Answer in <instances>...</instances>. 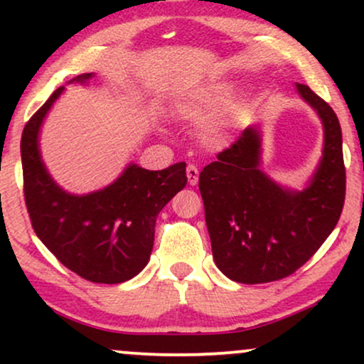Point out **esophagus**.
Returning <instances> with one entry per match:
<instances>
[{
    "instance_id": "obj_1",
    "label": "esophagus",
    "mask_w": 364,
    "mask_h": 364,
    "mask_svg": "<svg viewBox=\"0 0 364 364\" xmlns=\"http://www.w3.org/2000/svg\"><path fill=\"white\" fill-rule=\"evenodd\" d=\"M198 176H200L198 168H196L195 164H188V168H186V178H188V183H190L191 186L198 183Z\"/></svg>"
}]
</instances>
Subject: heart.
I'll list each match as a JSON object with an SVG mask.
<instances>
[{
	"label": "heart",
	"mask_w": 364,
	"mask_h": 364,
	"mask_svg": "<svg viewBox=\"0 0 364 364\" xmlns=\"http://www.w3.org/2000/svg\"><path fill=\"white\" fill-rule=\"evenodd\" d=\"M231 94L232 90L229 85H214L210 89L203 90L202 94L196 95L191 101L179 104L178 112L181 118L200 123V121L214 114L215 111H219L220 107H224L231 99ZM225 140H228V129H225L223 121L214 119L207 123V127L203 128V141L207 145H214L215 147V145L225 144Z\"/></svg>",
	"instance_id": "1"
}]
</instances>
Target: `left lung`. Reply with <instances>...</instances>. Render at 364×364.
<instances>
[{"instance_id": "obj_1", "label": "left lung", "mask_w": 364, "mask_h": 364, "mask_svg": "<svg viewBox=\"0 0 364 364\" xmlns=\"http://www.w3.org/2000/svg\"><path fill=\"white\" fill-rule=\"evenodd\" d=\"M296 87L325 129L323 157L306 190H284L258 169L257 128H246L200 173L212 255L220 272L236 282H274L294 274L318 252L342 214L346 168L339 119L310 87Z\"/></svg>"}]
</instances>
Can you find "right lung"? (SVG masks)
I'll return each mask as SVG.
<instances>
[{"mask_svg":"<svg viewBox=\"0 0 364 364\" xmlns=\"http://www.w3.org/2000/svg\"><path fill=\"white\" fill-rule=\"evenodd\" d=\"M82 73L72 82H87ZM63 87L25 124L20 141L23 196L36 235L66 269L95 284H119L147 265L159 212L186 186V164L149 171L132 164L90 195L63 191L41 161L37 135Z\"/></svg>","mask_w":364,"mask_h":364,"instance_id":"add662e5","label":"right lung"}]
</instances>
